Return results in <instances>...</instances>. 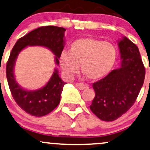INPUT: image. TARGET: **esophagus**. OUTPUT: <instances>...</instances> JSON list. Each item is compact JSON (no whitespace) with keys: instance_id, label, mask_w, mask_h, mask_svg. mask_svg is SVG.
Wrapping results in <instances>:
<instances>
[{"instance_id":"obj_1","label":"esophagus","mask_w":150,"mask_h":150,"mask_svg":"<svg viewBox=\"0 0 150 150\" xmlns=\"http://www.w3.org/2000/svg\"><path fill=\"white\" fill-rule=\"evenodd\" d=\"M75 86H76L78 89H80V90H85V89L89 88L88 85L84 83H76L75 84Z\"/></svg>"}]
</instances>
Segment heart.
I'll use <instances>...</instances> for the list:
<instances>
[{
    "mask_svg": "<svg viewBox=\"0 0 150 150\" xmlns=\"http://www.w3.org/2000/svg\"><path fill=\"white\" fill-rule=\"evenodd\" d=\"M117 51L114 45L104 40L82 38L72 42L69 52L60 54L62 71L68 78L81 71L90 80H98L108 75L114 67Z\"/></svg>",
    "mask_w": 150,
    "mask_h": 150,
    "instance_id": "b5f03b06",
    "label": "heart"
}]
</instances>
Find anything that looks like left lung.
<instances>
[{
	"label": "left lung",
	"instance_id": "8db88e82",
	"mask_svg": "<svg viewBox=\"0 0 150 150\" xmlns=\"http://www.w3.org/2000/svg\"><path fill=\"white\" fill-rule=\"evenodd\" d=\"M117 42L120 67L93 85L95 96L90 108L98 118L107 122L117 120L132 106L145 77L137 46L126 37Z\"/></svg>",
	"mask_w": 150,
	"mask_h": 150
}]
</instances>
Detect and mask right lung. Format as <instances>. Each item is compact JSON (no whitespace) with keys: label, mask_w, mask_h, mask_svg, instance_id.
I'll return each mask as SVG.
<instances>
[{"label":"right lung","mask_w":150,"mask_h":150,"mask_svg":"<svg viewBox=\"0 0 150 150\" xmlns=\"http://www.w3.org/2000/svg\"><path fill=\"white\" fill-rule=\"evenodd\" d=\"M64 28L43 26L33 30L21 38L15 44L6 65V77L12 96L18 106L25 112L35 117L49 114L60 102L64 83L56 68L47 84L38 90H28L16 82L14 75L16 60L19 53L28 46L47 47L55 55V64L59 65V58L65 46Z\"/></svg>","instance_id":"add662e5"}]
</instances>
